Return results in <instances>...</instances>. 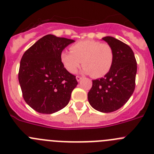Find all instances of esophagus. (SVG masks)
<instances>
[{
    "label": "esophagus",
    "mask_w": 154,
    "mask_h": 154,
    "mask_svg": "<svg viewBox=\"0 0 154 154\" xmlns=\"http://www.w3.org/2000/svg\"><path fill=\"white\" fill-rule=\"evenodd\" d=\"M76 79H77V81H80V80H81V79H82V77H80V76H77V77H76Z\"/></svg>",
    "instance_id": "1"
}]
</instances>
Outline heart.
Returning a JSON list of instances; mask_svg holds the SVG:
<instances>
[{
	"label": "heart",
	"instance_id": "1",
	"mask_svg": "<svg viewBox=\"0 0 154 154\" xmlns=\"http://www.w3.org/2000/svg\"><path fill=\"white\" fill-rule=\"evenodd\" d=\"M70 51H61L60 60L70 74H75L82 62L85 74L96 78L102 77L111 70L114 62L112 47L97 40L77 42L70 47Z\"/></svg>",
	"mask_w": 154,
	"mask_h": 154
}]
</instances>
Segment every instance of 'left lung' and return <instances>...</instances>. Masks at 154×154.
Returning a JSON list of instances; mask_svg holds the SVG:
<instances>
[{
	"label": "left lung",
	"instance_id": "1",
	"mask_svg": "<svg viewBox=\"0 0 154 154\" xmlns=\"http://www.w3.org/2000/svg\"><path fill=\"white\" fill-rule=\"evenodd\" d=\"M114 51V62L103 78L93 80L89 91L90 106L102 112H112L124 106L135 88L137 61L131 48L111 36L103 38Z\"/></svg>",
	"mask_w": 154,
	"mask_h": 154
}]
</instances>
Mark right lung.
<instances>
[{
    "mask_svg": "<svg viewBox=\"0 0 154 154\" xmlns=\"http://www.w3.org/2000/svg\"><path fill=\"white\" fill-rule=\"evenodd\" d=\"M74 42L46 35L24 52L18 79L24 100L35 111L51 114L68 104L78 83L64 68L60 54Z\"/></svg>",
    "mask_w": 154,
    "mask_h": 154,
    "instance_id": "obj_1",
    "label": "right lung"
}]
</instances>
